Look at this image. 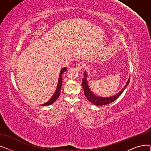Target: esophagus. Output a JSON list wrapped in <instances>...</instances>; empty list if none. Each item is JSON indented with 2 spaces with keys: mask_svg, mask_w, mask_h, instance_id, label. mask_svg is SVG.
<instances>
[{
  "mask_svg": "<svg viewBox=\"0 0 151 151\" xmlns=\"http://www.w3.org/2000/svg\"><path fill=\"white\" fill-rule=\"evenodd\" d=\"M76 68L78 70H81L83 67H84V65L83 63L82 62H80V63H78L77 65L76 66Z\"/></svg>",
  "mask_w": 151,
  "mask_h": 151,
  "instance_id": "esophagus-1",
  "label": "esophagus"
}]
</instances>
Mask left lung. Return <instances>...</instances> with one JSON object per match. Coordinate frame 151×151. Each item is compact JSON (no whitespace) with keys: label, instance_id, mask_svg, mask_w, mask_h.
Wrapping results in <instances>:
<instances>
[{"label":"left lung","instance_id":"left-lung-1","mask_svg":"<svg viewBox=\"0 0 151 151\" xmlns=\"http://www.w3.org/2000/svg\"><path fill=\"white\" fill-rule=\"evenodd\" d=\"M84 78L82 80V84H83V88L84 89V94L86 97V98L89 100V101L92 103V104L94 105H97V106H101V105H105L110 104V103H112L114 100H116L119 97L123 91L125 90V89L127 88V86H128L130 82V78L127 81V83L124 86V88L119 92L118 93H117L115 96L113 97H98L96 95L93 94V93L92 92V91L90 90L89 86L88 84V81H87L86 78H87V73L86 71L84 73Z\"/></svg>","mask_w":151,"mask_h":151}]
</instances>
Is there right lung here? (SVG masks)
Here are the masks:
<instances>
[{
    "mask_svg": "<svg viewBox=\"0 0 151 151\" xmlns=\"http://www.w3.org/2000/svg\"><path fill=\"white\" fill-rule=\"evenodd\" d=\"M67 70V68L64 67L61 69L60 72L59 74V80H58V84L57 86V88H56V91L54 93V95L52 96V97L50 99L49 101H47L46 103L44 104H42V106H49L50 105H52L53 103H54L56 100L58 99V98L60 96V89L62 85V74L65 72V71Z\"/></svg>",
    "mask_w": 151,
    "mask_h": 151,
    "instance_id": "right-lung-1",
    "label": "right lung"
}]
</instances>
